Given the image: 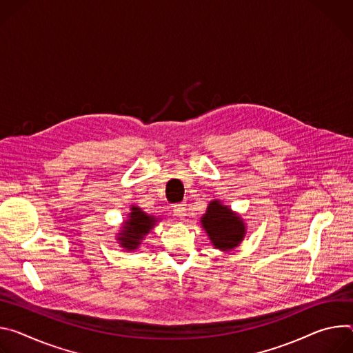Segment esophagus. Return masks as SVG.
<instances>
[{"instance_id": "esophagus-1", "label": "esophagus", "mask_w": 353, "mask_h": 353, "mask_svg": "<svg viewBox=\"0 0 353 353\" xmlns=\"http://www.w3.org/2000/svg\"><path fill=\"white\" fill-rule=\"evenodd\" d=\"M174 214L178 219H183L186 216V205L185 203H176L174 206Z\"/></svg>"}]
</instances>
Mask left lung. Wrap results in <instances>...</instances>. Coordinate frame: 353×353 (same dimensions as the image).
Instances as JSON below:
<instances>
[{"instance_id": "8db88e82", "label": "left lung", "mask_w": 353, "mask_h": 353, "mask_svg": "<svg viewBox=\"0 0 353 353\" xmlns=\"http://www.w3.org/2000/svg\"><path fill=\"white\" fill-rule=\"evenodd\" d=\"M202 224L212 244L223 251L237 247L245 234L243 220L217 201L209 205L206 214L202 217Z\"/></svg>"}]
</instances>
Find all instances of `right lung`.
Returning <instances> with one entry per match:
<instances>
[{"instance_id": "obj_1", "label": "right lung", "mask_w": 353, "mask_h": 353, "mask_svg": "<svg viewBox=\"0 0 353 353\" xmlns=\"http://www.w3.org/2000/svg\"><path fill=\"white\" fill-rule=\"evenodd\" d=\"M155 219L141 212L139 208H132L129 220L126 221L123 231L119 237L122 247L132 251L140 245V241L145 234L152 228Z\"/></svg>"}]
</instances>
